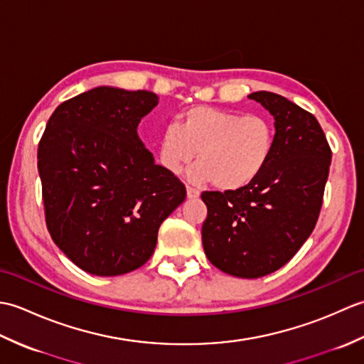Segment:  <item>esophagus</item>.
Returning <instances> with one entry per match:
<instances>
[{
    "instance_id": "1",
    "label": "esophagus",
    "mask_w": 364,
    "mask_h": 364,
    "mask_svg": "<svg viewBox=\"0 0 364 364\" xmlns=\"http://www.w3.org/2000/svg\"><path fill=\"white\" fill-rule=\"evenodd\" d=\"M198 196H200V191H197L192 186H188V198H197Z\"/></svg>"
}]
</instances>
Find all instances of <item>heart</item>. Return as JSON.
Returning a JSON list of instances; mask_svg holds the SVG:
<instances>
[{
  "instance_id": "b5f03b06",
  "label": "heart",
  "mask_w": 364,
  "mask_h": 364,
  "mask_svg": "<svg viewBox=\"0 0 364 364\" xmlns=\"http://www.w3.org/2000/svg\"><path fill=\"white\" fill-rule=\"evenodd\" d=\"M274 123L261 114H242L211 106H192L178 114L175 125L161 131L159 166L180 173L189 162L191 180L215 183L223 191L241 189L257 180L272 156Z\"/></svg>"
}]
</instances>
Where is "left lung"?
I'll use <instances>...</instances> for the list:
<instances>
[{
	"instance_id": "left-lung-1",
	"label": "left lung",
	"mask_w": 364,
	"mask_h": 364,
	"mask_svg": "<svg viewBox=\"0 0 364 364\" xmlns=\"http://www.w3.org/2000/svg\"><path fill=\"white\" fill-rule=\"evenodd\" d=\"M249 98L274 115L275 145L257 180L236 191H205L202 241L222 272L259 278L283 267L318 222L331 150L311 112L272 92Z\"/></svg>"
}]
</instances>
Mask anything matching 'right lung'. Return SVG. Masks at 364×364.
<instances>
[{
    "label": "right lung",
    "mask_w": 364,
    "mask_h": 364,
    "mask_svg": "<svg viewBox=\"0 0 364 364\" xmlns=\"http://www.w3.org/2000/svg\"><path fill=\"white\" fill-rule=\"evenodd\" d=\"M158 105L149 90L95 87L60 103L38 142L45 222L67 258L92 275L145 264L158 230L186 198L137 136Z\"/></svg>",
    "instance_id": "obj_1"
}]
</instances>
